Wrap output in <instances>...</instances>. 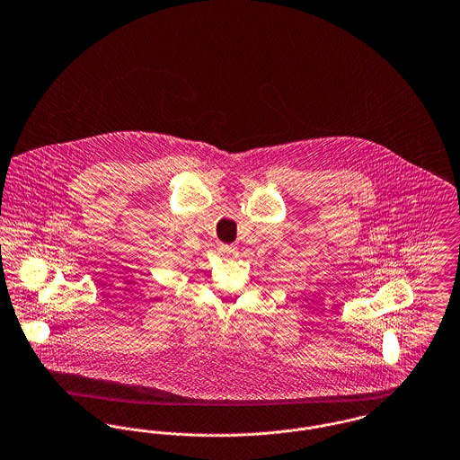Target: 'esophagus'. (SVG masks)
I'll return each instance as SVG.
<instances>
[{"mask_svg":"<svg viewBox=\"0 0 460 460\" xmlns=\"http://www.w3.org/2000/svg\"><path fill=\"white\" fill-rule=\"evenodd\" d=\"M218 250H220V252H222V255H226V257H233V255H236V246L220 244V246H218Z\"/></svg>","mask_w":460,"mask_h":460,"instance_id":"esophagus-1","label":"esophagus"}]
</instances>
